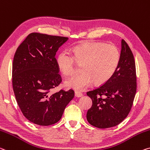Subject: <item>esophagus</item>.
<instances>
[{
    "instance_id": "obj_1",
    "label": "esophagus",
    "mask_w": 150,
    "mask_h": 150,
    "mask_svg": "<svg viewBox=\"0 0 150 150\" xmlns=\"http://www.w3.org/2000/svg\"><path fill=\"white\" fill-rule=\"evenodd\" d=\"M75 96L76 97H81L83 96V93H82L79 92V91H76L75 92Z\"/></svg>"
}]
</instances>
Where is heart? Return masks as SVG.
Listing matches in <instances>:
<instances>
[{"label": "heart", "instance_id": "heart-1", "mask_svg": "<svg viewBox=\"0 0 150 150\" xmlns=\"http://www.w3.org/2000/svg\"><path fill=\"white\" fill-rule=\"evenodd\" d=\"M120 61V53L117 47L105 42H86L73 49V56L63 51L57 58V64L65 76L75 72L77 63L81 65L82 72L66 81L68 87L83 90L94 81L103 84L115 73Z\"/></svg>", "mask_w": 150, "mask_h": 150}]
</instances>
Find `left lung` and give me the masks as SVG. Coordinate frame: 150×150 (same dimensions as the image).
I'll list each match as a JSON object with an SVG mask.
<instances>
[{
	"instance_id": "obj_1",
	"label": "left lung",
	"mask_w": 150,
	"mask_h": 150,
	"mask_svg": "<svg viewBox=\"0 0 150 150\" xmlns=\"http://www.w3.org/2000/svg\"><path fill=\"white\" fill-rule=\"evenodd\" d=\"M136 89L134 57L122 39L120 61L115 73L103 85L87 93L93 103L87 113L88 122L101 129L120 124L132 109Z\"/></svg>"
}]
</instances>
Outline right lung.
<instances>
[{"label": "right lung", "instance_id": "add662e5", "mask_svg": "<svg viewBox=\"0 0 150 150\" xmlns=\"http://www.w3.org/2000/svg\"><path fill=\"white\" fill-rule=\"evenodd\" d=\"M67 40L32 33L15 52L12 71L14 93L24 116L35 124L47 126L58 122L74 97L73 89L50 93L62 81L55 54Z\"/></svg>", "mask_w": 150, "mask_h": 150}]
</instances>
